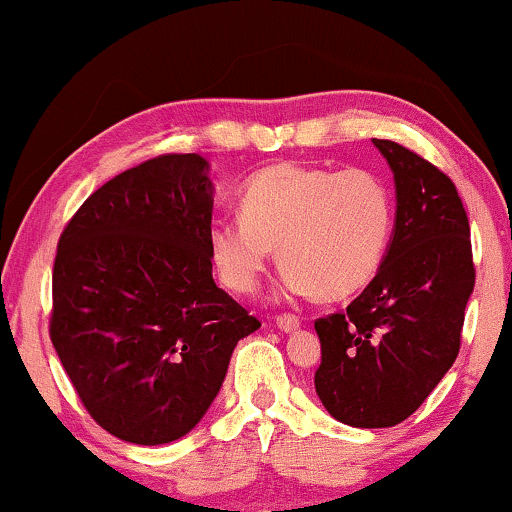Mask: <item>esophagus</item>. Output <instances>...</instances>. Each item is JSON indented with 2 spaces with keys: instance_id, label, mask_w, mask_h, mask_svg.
<instances>
[{
  "instance_id": "34e87169",
  "label": "esophagus",
  "mask_w": 512,
  "mask_h": 512,
  "mask_svg": "<svg viewBox=\"0 0 512 512\" xmlns=\"http://www.w3.org/2000/svg\"><path fill=\"white\" fill-rule=\"evenodd\" d=\"M277 328L284 333H293L300 328V319L293 314H282V317H277Z\"/></svg>"
}]
</instances>
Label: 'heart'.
<instances>
[{
  "label": "heart",
  "mask_w": 512,
  "mask_h": 512,
  "mask_svg": "<svg viewBox=\"0 0 512 512\" xmlns=\"http://www.w3.org/2000/svg\"><path fill=\"white\" fill-rule=\"evenodd\" d=\"M394 202L370 170L272 165L249 179L240 219L209 223L207 247L223 286L251 293L277 247L286 296L342 300L366 289L387 254Z\"/></svg>",
  "instance_id": "heart-1"
}]
</instances>
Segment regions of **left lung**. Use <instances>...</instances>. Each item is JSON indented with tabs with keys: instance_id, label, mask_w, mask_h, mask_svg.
<instances>
[{
	"instance_id": "left-lung-1",
	"label": "left lung",
	"mask_w": 512,
	"mask_h": 512,
	"mask_svg": "<svg viewBox=\"0 0 512 512\" xmlns=\"http://www.w3.org/2000/svg\"><path fill=\"white\" fill-rule=\"evenodd\" d=\"M373 144L396 188L387 254L345 314L314 321V389L328 415L356 429L401 424L438 387L475 286L471 228L450 177L401 144Z\"/></svg>"
}]
</instances>
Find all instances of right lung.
<instances>
[{
    "label": "right lung",
    "instance_id": "obj_1",
    "mask_svg": "<svg viewBox=\"0 0 512 512\" xmlns=\"http://www.w3.org/2000/svg\"><path fill=\"white\" fill-rule=\"evenodd\" d=\"M214 184L198 153L132 167L58 242L51 340L97 424L135 445L193 431L242 338L261 328L212 277Z\"/></svg>",
    "mask_w": 512,
    "mask_h": 512
}]
</instances>
